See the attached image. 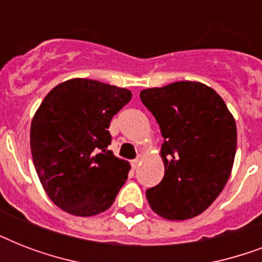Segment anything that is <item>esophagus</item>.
Instances as JSON below:
<instances>
[{
	"mask_svg": "<svg viewBox=\"0 0 262 262\" xmlns=\"http://www.w3.org/2000/svg\"><path fill=\"white\" fill-rule=\"evenodd\" d=\"M140 163H141V156H137V158H136V159H133L132 160V167L133 168H137L140 166Z\"/></svg>",
	"mask_w": 262,
	"mask_h": 262,
	"instance_id": "34e87169",
	"label": "esophagus"
}]
</instances>
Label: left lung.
Returning a JSON list of instances; mask_svg holds the SVG:
<instances>
[{"instance_id": "obj_1", "label": "left lung", "mask_w": 262, "mask_h": 262, "mask_svg": "<svg viewBox=\"0 0 262 262\" xmlns=\"http://www.w3.org/2000/svg\"><path fill=\"white\" fill-rule=\"evenodd\" d=\"M163 136L164 177L145 194L151 208L170 220L204 212L231 174L236 125L216 91L195 81H177L140 92Z\"/></svg>"}]
</instances>
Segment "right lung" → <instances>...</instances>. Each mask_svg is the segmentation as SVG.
<instances>
[{
  "label": "right lung",
  "mask_w": 262,
  "mask_h": 262,
  "mask_svg": "<svg viewBox=\"0 0 262 262\" xmlns=\"http://www.w3.org/2000/svg\"><path fill=\"white\" fill-rule=\"evenodd\" d=\"M132 92L96 80L72 79L47 94L31 123L35 170L51 201L68 213L92 216L113 205L130 164L107 147L111 118Z\"/></svg>",
  "instance_id": "obj_1"
}]
</instances>
